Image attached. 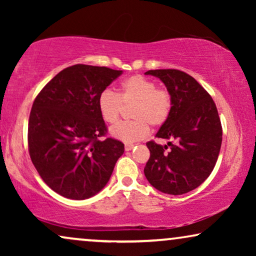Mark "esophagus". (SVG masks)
Masks as SVG:
<instances>
[{
  "label": "esophagus",
  "mask_w": 256,
  "mask_h": 256,
  "mask_svg": "<svg viewBox=\"0 0 256 256\" xmlns=\"http://www.w3.org/2000/svg\"><path fill=\"white\" fill-rule=\"evenodd\" d=\"M132 148H134V144H130V143H126L124 144L126 152H129V150H132Z\"/></svg>",
  "instance_id": "esophagus-1"
}]
</instances>
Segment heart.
I'll use <instances>...</instances> for the list:
<instances>
[{"instance_id":"1","label":"heart","mask_w":256,"mask_h":256,"mask_svg":"<svg viewBox=\"0 0 256 256\" xmlns=\"http://www.w3.org/2000/svg\"><path fill=\"white\" fill-rule=\"evenodd\" d=\"M134 104L130 110L132 121L121 122L110 129V135L122 142H136L146 138L149 124L160 127L169 118L171 96L168 90L157 88L156 84L142 76H129L121 82L115 94L104 90L98 96V110L107 124H115L122 113V104Z\"/></svg>"}]
</instances>
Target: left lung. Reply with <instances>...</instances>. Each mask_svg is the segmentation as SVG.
<instances>
[{"label": "left lung", "mask_w": 256, "mask_h": 256, "mask_svg": "<svg viewBox=\"0 0 256 256\" xmlns=\"http://www.w3.org/2000/svg\"><path fill=\"white\" fill-rule=\"evenodd\" d=\"M171 96L169 118L156 138L174 140L167 146L146 143L150 158L144 174L150 184L168 194H184L198 188L214 168L222 129L214 101L194 78L180 70H150Z\"/></svg>", "instance_id": "8db88e82"}]
</instances>
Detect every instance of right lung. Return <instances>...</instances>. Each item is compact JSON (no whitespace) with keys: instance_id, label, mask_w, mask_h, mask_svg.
<instances>
[{"instance_id":"right-lung-1","label":"right lung","mask_w":256,"mask_h":256,"mask_svg":"<svg viewBox=\"0 0 256 256\" xmlns=\"http://www.w3.org/2000/svg\"><path fill=\"white\" fill-rule=\"evenodd\" d=\"M122 71L76 64L48 82L31 108L28 143L34 168L62 197L82 200L106 186L124 152L118 140H100L107 128L98 96Z\"/></svg>"}]
</instances>
